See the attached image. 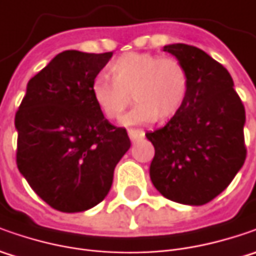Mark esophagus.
<instances>
[{"label": "esophagus", "mask_w": 256, "mask_h": 256, "mask_svg": "<svg viewBox=\"0 0 256 256\" xmlns=\"http://www.w3.org/2000/svg\"><path fill=\"white\" fill-rule=\"evenodd\" d=\"M128 135H130L131 141L135 142V141H138V140H142L145 132H144L142 130H130V131H128Z\"/></svg>", "instance_id": "esophagus-1"}]
</instances>
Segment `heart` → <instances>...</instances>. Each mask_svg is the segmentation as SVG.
<instances>
[{"mask_svg": "<svg viewBox=\"0 0 256 256\" xmlns=\"http://www.w3.org/2000/svg\"><path fill=\"white\" fill-rule=\"evenodd\" d=\"M106 78H96L91 95L106 120H120L131 104V94L138 101L122 120L125 125L154 122L171 118L188 96L190 76L180 60L170 55L128 52L112 60Z\"/></svg>", "mask_w": 256, "mask_h": 256, "instance_id": "heart-1", "label": "heart"}]
</instances>
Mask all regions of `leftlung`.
Here are the masks:
<instances>
[{"label":"left lung","instance_id":"1","mask_svg":"<svg viewBox=\"0 0 256 256\" xmlns=\"http://www.w3.org/2000/svg\"><path fill=\"white\" fill-rule=\"evenodd\" d=\"M190 76L188 96L165 126L146 132L155 148L150 176L165 198L204 205L218 196L246 158L245 108L226 68L202 50L165 45Z\"/></svg>","mask_w":256,"mask_h":256}]
</instances>
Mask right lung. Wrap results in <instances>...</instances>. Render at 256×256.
I'll return each mask as SVG.
<instances>
[{"instance_id": "add662e5", "label": "right lung", "mask_w": 256, "mask_h": 256, "mask_svg": "<svg viewBox=\"0 0 256 256\" xmlns=\"http://www.w3.org/2000/svg\"><path fill=\"white\" fill-rule=\"evenodd\" d=\"M112 52L64 51L34 75L15 114L16 166L35 194L61 212H82L111 190L114 170L131 146L91 95Z\"/></svg>"}]
</instances>
